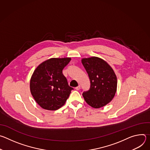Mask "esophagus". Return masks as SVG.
Segmentation results:
<instances>
[{"instance_id": "34e87169", "label": "esophagus", "mask_w": 150, "mask_h": 150, "mask_svg": "<svg viewBox=\"0 0 150 150\" xmlns=\"http://www.w3.org/2000/svg\"><path fill=\"white\" fill-rule=\"evenodd\" d=\"M80 88H81V86H80V85H78V87H76V88H75V89H76V90H79V89H80Z\"/></svg>"}]
</instances>
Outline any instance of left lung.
Segmentation results:
<instances>
[{
	"instance_id": "obj_1",
	"label": "left lung",
	"mask_w": 150,
	"mask_h": 150,
	"mask_svg": "<svg viewBox=\"0 0 150 150\" xmlns=\"http://www.w3.org/2000/svg\"><path fill=\"white\" fill-rule=\"evenodd\" d=\"M86 71L90 87L82 96L88 104L94 108H100L113 98L117 88V78L109 64L104 60L91 57L82 59Z\"/></svg>"
}]
</instances>
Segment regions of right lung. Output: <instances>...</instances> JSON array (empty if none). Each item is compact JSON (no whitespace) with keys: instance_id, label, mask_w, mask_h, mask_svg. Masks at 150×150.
<instances>
[{"instance_id":"1","label":"right lung","mask_w":150,"mask_h":150,"mask_svg":"<svg viewBox=\"0 0 150 150\" xmlns=\"http://www.w3.org/2000/svg\"><path fill=\"white\" fill-rule=\"evenodd\" d=\"M71 58H52L41 63L30 81L33 97L42 109L56 110L65 104L74 88L69 86L62 71Z\"/></svg>"}]
</instances>
